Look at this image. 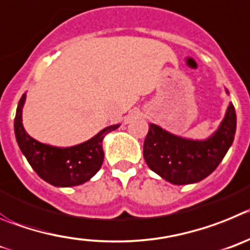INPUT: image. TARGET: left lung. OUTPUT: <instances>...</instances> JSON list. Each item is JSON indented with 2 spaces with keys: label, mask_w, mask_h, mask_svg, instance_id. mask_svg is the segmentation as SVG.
<instances>
[{
  "label": "left lung",
  "mask_w": 250,
  "mask_h": 250,
  "mask_svg": "<svg viewBox=\"0 0 250 250\" xmlns=\"http://www.w3.org/2000/svg\"><path fill=\"white\" fill-rule=\"evenodd\" d=\"M237 128L234 105L229 104L220 127L207 141H189L150 125L143 145L148 167L173 184L197 183L219 166L233 143Z\"/></svg>",
  "instance_id": "obj_1"
}]
</instances>
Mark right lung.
<instances>
[{"instance_id": "add662e5", "label": "right lung", "mask_w": 250, "mask_h": 250, "mask_svg": "<svg viewBox=\"0 0 250 250\" xmlns=\"http://www.w3.org/2000/svg\"><path fill=\"white\" fill-rule=\"evenodd\" d=\"M26 94L20 100L15 117V134L20 149L31 167L43 181L56 187L80 186L89 181L100 170L104 153L102 141L104 136L120 125L104 128L93 138L82 145L69 148H56L42 145L26 133L22 125V107Z\"/></svg>"}]
</instances>
